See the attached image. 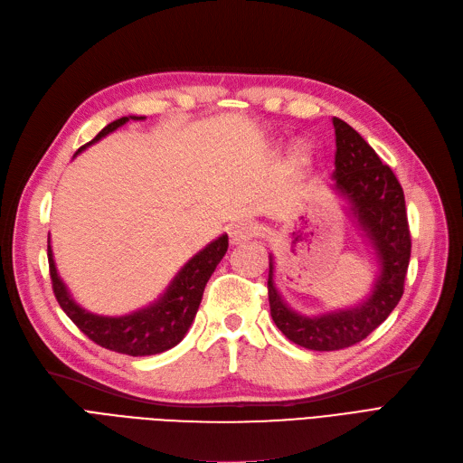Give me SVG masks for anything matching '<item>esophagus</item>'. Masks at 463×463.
Returning a JSON list of instances; mask_svg holds the SVG:
<instances>
[{"label": "esophagus", "mask_w": 463, "mask_h": 463, "mask_svg": "<svg viewBox=\"0 0 463 463\" xmlns=\"http://www.w3.org/2000/svg\"><path fill=\"white\" fill-rule=\"evenodd\" d=\"M256 235H258V224H254V222H250V220H241V222H237V224L232 226L230 243L232 245H241V243L249 241V239H252Z\"/></svg>", "instance_id": "1"}]
</instances>
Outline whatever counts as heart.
Instances as JSON below:
<instances>
[{
  "instance_id": "1",
  "label": "heart",
  "mask_w": 463,
  "mask_h": 463,
  "mask_svg": "<svg viewBox=\"0 0 463 463\" xmlns=\"http://www.w3.org/2000/svg\"><path fill=\"white\" fill-rule=\"evenodd\" d=\"M311 157V147L307 144H298L294 146V150L290 152V161L294 165H306Z\"/></svg>"
}]
</instances>
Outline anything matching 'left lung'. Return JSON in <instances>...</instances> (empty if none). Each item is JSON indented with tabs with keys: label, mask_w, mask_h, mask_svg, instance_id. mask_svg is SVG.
Masks as SVG:
<instances>
[{
	"label": "left lung",
	"mask_w": 463,
	"mask_h": 463,
	"mask_svg": "<svg viewBox=\"0 0 463 463\" xmlns=\"http://www.w3.org/2000/svg\"><path fill=\"white\" fill-rule=\"evenodd\" d=\"M336 135L335 188L347 203L378 258L380 273L373 294L359 306L306 317L292 311L273 283L269 254L268 298L271 317L283 335L313 351H336L364 340L399 304L411 262V230L404 194L393 171L345 121L332 119Z\"/></svg>",
	"instance_id": "1"
}]
</instances>
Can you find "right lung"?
Masks as SVG:
<instances>
[{
  "label": "right lung",
  "mask_w": 463,
  "mask_h": 463,
  "mask_svg": "<svg viewBox=\"0 0 463 463\" xmlns=\"http://www.w3.org/2000/svg\"><path fill=\"white\" fill-rule=\"evenodd\" d=\"M128 119L138 121L146 118L128 116L112 121L90 142L81 146L78 154L83 152L87 146L99 142L109 133H114L118 127L125 125ZM226 250L228 235L224 233L184 264V268L175 275V279L171 281L167 290L159 296V300L119 317L97 316V313H90L83 309L80 304H76V300L70 296L64 281L61 279V275L57 273L51 245H47V258L52 292L57 296V302L61 304L66 316L73 321V325H76L89 340L109 351L131 357H146L163 354V351L175 347L184 336H186V332L194 323L195 313L199 309L203 290H205L207 281L211 279V275L220 264L222 258H224Z\"/></svg>",
  "instance_id": "obj_1"
}]
</instances>
